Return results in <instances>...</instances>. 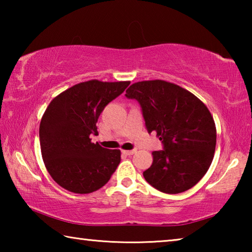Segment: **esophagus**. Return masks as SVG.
<instances>
[{"instance_id": "34e87169", "label": "esophagus", "mask_w": 252, "mask_h": 252, "mask_svg": "<svg viewBox=\"0 0 252 252\" xmlns=\"http://www.w3.org/2000/svg\"><path fill=\"white\" fill-rule=\"evenodd\" d=\"M122 153L126 156H132L135 153V150H122Z\"/></svg>"}]
</instances>
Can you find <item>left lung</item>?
<instances>
[{
  "instance_id": "obj_1",
  "label": "left lung",
  "mask_w": 252,
  "mask_h": 252,
  "mask_svg": "<svg viewBox=\"0 0 252 252\" xmlns=\"http://www.w3.org/2000/svg\"><path fill=\"white\" fill-rule=\"evenodd\" d=\"M127 99L139 102L149 133L156 132L163 150L153 151L148 183L164 193H180L197 185L215 156L217 130L210 111L186 89L163 80L130 85Z\"/></svg>"
}]
</instances>
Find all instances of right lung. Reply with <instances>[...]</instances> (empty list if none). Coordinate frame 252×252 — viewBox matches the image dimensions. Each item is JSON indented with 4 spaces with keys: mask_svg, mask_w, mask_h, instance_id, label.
<instances>
[{
    "mask_svg": "<svg viewBox=\"0 0 252 252\" xmlns=\"http://www.w3.org/2000/svg\"><path fill=\"white\" fill-rule=\"evenodd\" d=\"M129 81L90 80L75 84L51 101L40 123L45 168L59 186L74 193H91L110 180L121 161L120 150L91 142L106 104L126 90Z\"/></svg>",
    "mask_w": 252,
    "mask_h": 252,
    "instance_id": "right-lung-1",
    "label": "right lung"
}]
</instances>
